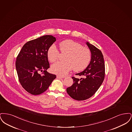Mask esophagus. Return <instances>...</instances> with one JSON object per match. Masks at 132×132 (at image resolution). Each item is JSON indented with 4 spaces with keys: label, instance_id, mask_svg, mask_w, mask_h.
<instances>
[{
    "label": "esophagus",
    "instance_id": "esophagus-1",
    "mask_svg": "<svg viewBox=\"0 0 132 132\" xmlns=\"http://www.w3.org/2000/svg\"><path fill=\"white\" fill-rule=\"evenodd\" d=\"M56 77L57 78H58V79H63V78H65V77L62 76L57 75Z\"/></svg>",
    "mask_w": 132,
    "mask_h": 132
}]
</instances>
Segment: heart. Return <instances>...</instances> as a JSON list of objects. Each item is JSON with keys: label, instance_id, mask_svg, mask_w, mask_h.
<instances>
[{"label": "heart", "instance_id": "1", "mask_svg": "<svg viewBox=\"0 0 132 132\" xmlns=\"http://www.w3.org/2000/svg\"><path fill=\"white\" fill-rule=\"evenodd\" d=\"M60 52L66 53L64 58L65 61L58 62L51 66L53 73L59 75H65L73 69L79 72L86 69L91 59L90 50L82 44L71 39H66L59 44ZM59 51L54 45H51L47 51L49 61L54 63L58 60Z\"/></svg>", "mask_w": 132, "mask_h": 132}]
</instances>
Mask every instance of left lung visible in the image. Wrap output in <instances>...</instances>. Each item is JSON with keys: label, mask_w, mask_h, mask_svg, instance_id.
Returning a JSON list of instances; mask_svg holds the SVG:
<instances>
[{"label": "left lung", "mask_w": 132, "mask_h": 132, "mask_svg": "<svg viewBox=\"0 0 132 132\" xmlns=\"http://www.w3.org/2000/svg\"><path fill=\"white\" fill-rule=\"evenodd\" d=\"M92 57L87 68L76 75L82 76L78 79L72 77L73 85L67 88L68 94L77 101H84L92 97L101 87L105 77V63L101 50L87 42Z\"/></svg>", "instance_id": "1"}]
</instances>
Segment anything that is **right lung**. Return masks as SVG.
I'll list each match as a JSON object with an SVG mask.
<instances>
[{
  "mask_svg": "<svg viewBox=\"0 0 132 132\" xmlns=\"http://www.w3.org/2000/svg\"><path fill=\"white\" fill-rule=\"evenodd\" d=\"M56 38L45 35L28 42L23 45L16 61V68L22 87L29 93L38 95L46 91L55 75L48 73L47 51ZM40 71L43 72L40 75Z\"/></svg>",
  "mask_w": 132,
  "mask_h": 132,
  "instance_id": "1",
  "label": "right lung"
}]
</instances>
